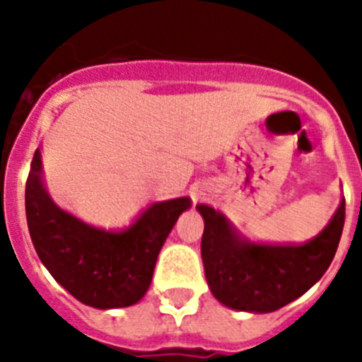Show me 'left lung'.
<instances>
[{"mask_svg": "<svg viewBox=\"0 0 362 362\" xmlns=\"http://www.w3.org/2000/svg\"><path fill=\"white\" fill-rule=\"evenodd\" d=\"M204 276L219 303L241 312L267 313L308 292L330 267L344 226V199L317 238L305 245H261L239 238L223 214L197 204Z\"/></svg>", "mask_w": 362, "mask_h": 362, "instance_id": "left-lung-1", "label": "left lung"}]
</instances>
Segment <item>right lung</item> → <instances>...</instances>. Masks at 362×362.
Returning <instances> with one entry per match:
<instances>
[{
  "label": "right lung",
  "instance_id": "obj_1",
  "mask_svg": "<svg viewBox=\"0 0 362 362\" xmlns=\"http://www.w3.org/2000/svg\"><path fill=\"white\" fill-rule=\"evenodd\" d=\"M188 209L190 199L177 197L148 206L123 232L94 228L50 199L40 150L25 187L28 232L41 263L76 299L99 310L124 308L145 296L163 243Z\"/></svg>",
  "mask_w": 362,
  "mask_h": 362
}]
</instances>
